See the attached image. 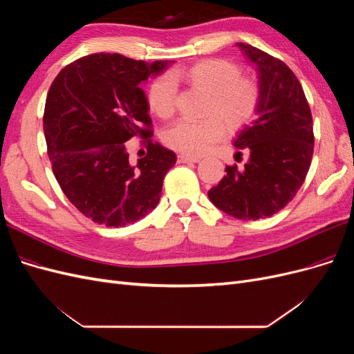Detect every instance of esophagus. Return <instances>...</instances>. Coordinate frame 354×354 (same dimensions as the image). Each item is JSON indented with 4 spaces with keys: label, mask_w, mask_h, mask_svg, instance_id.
Listing matches in <instances>:
<instances>
[{
    "label": "esophagus",
    "mask_w": 354,
    "mask_h": 354,
    "mask_svg": "<svg viewBox=\"0 0 354 354\" xmlns=\"http://www.w3.org/2000/svg\"><path fill=\"white\" fill-rule=\"evenodd\" d=\"M177 160H178V164H186V162H199L201 158H196V156H187V155H178Z\"/></svg>",
    "instance_id": "obj_1"
}]
</instances>
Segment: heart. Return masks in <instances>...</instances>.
Returning <instances> with one entry per match:
<instances>
[{
  "label": "heart",
  "mask_w": 354,
  "mask_h": 354,
  "mask_svg": "<svg viewBox=\"0 0 354 354\" xmlns=\"http://www.w3.org/2000/svg\"><path fill=\"white\" fill-rule=\"evenodd\" d=\"M185 80L209 95L207 115L199 121L180 120L165 133V143L181 153L198 156L205 153L223 136L224 128L239 130L259 111L261 93L255 81L242 78L241 71L224 60H203L173 75L156 78L147 93L149 108L162 120L176 111L177 82Z\"/></svg>",
  "instance_id": "obj_1"
}]
</instances>
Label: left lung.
Segmentation results:
<instances>
[{
	"label": "left lung",
	"mask_w": 354,
	"mask_h": 354,
	"mask_svg": "<svg viewBox=\"0 0 354 354\" xmlns=\"http://www.w3.org/2000/svg\"><path fill=\"white\" fill-rule=\"evenodd\" d=\"M236 46L255 66L261 99L255 121L233 142L248 149V162L226 167L208 198L234 218L260 220L281 211L304 183L313 156V120L301 84L282 60L243 42Z\"/></svg>",
	"instance_id": "8db88e82"
}]
</instances>
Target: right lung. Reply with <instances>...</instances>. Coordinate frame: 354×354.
I'll list each match as a JSON object with an SVG mask.
<instances>
[{"instance_id":"1","label":"right lung","mask_w":354,"mask_h":354,"mask_svg":"<svg viewBox=\"0 0 354 354\" xmlns=\"http://www.w3.org/2000/svg\"><path fill=\"white\" fill-rule=\"evenodd\" d=\"M171 63H146L95 53L63 68L44 109L53 173L72 205L94 223L124 227L156 208L176 153L153 143L142 85ZM147 138L148 153L133 165L124 142Z\"/></svg>"}]
</instances>
